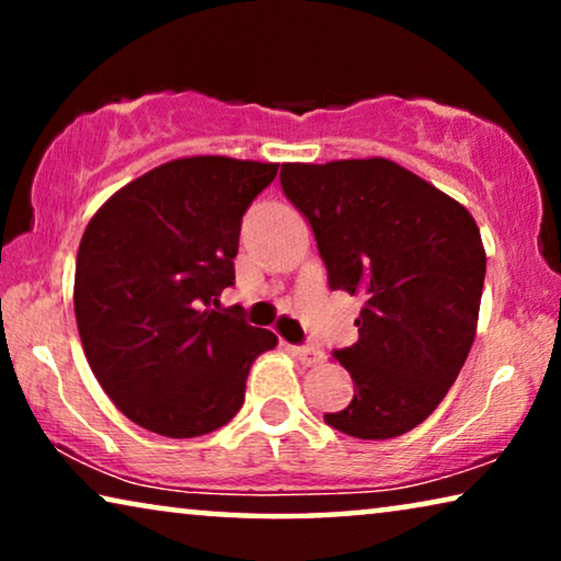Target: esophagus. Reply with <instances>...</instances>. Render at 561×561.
Wrapping results in <instances>:
<instances>
[{
	"mask_svg": "<svg viewBox=\"0 0 561 561\" xmlns=\"http://www.w3.org/2000/svg\"><path fill=\"white\" fill-rule=\"evenodd\" d=\"M290 355H294L298 363L306 367H317L324 363V352L317 347H290Z\"/></svg>",
	"mask_w": 561,
	"mask_h": 561,
	"instance_id": "1",
	"label": "esophagus"
}]
</instances>
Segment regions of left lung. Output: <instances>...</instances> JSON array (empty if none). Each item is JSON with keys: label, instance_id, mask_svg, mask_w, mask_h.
<instances>
[{"label": "left lung", "instance_id": "obj_1", "mask_svg": "<svg viewBox=\"0 0 561 561\" xmlns=\"http://www.w3.org/2000/svg\"><path fill=\"white\" fill-rule=\"evenodd\" d=\"M280 186L309 219L329 288L365 301L359 340L334 352L355 396L324 421L357 439L411 432L478 332L485 248L472 214L388 158L283 163Z\"/></svg>", "mask_w": 561, "mask_h": 561}]
</instances>
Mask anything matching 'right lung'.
Wrapping results in <instances>:
<instances>
[{
  "label": "right lung",
  "mask_w": 561,
  "mask_h": 561,
  "mask_svg": "<svg viewBox=\"0 0 561 561\" xmlns=\"http://www.w3.org/2000/svg\"><path fill=\"white\" fill-rule=\"evenodd\" d=\"M275 173L278 163L179 158L122 186L87 225L76 324L99 386L137 426L171 439L225 426L250 365L278 344L240 306L209 309L234 283L242 214Z\"/></svg>",
  "instance_id": "add662e5"
}]
</instances>
